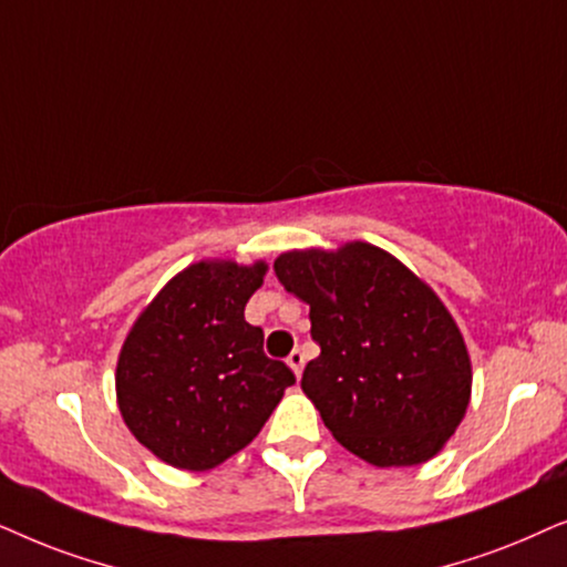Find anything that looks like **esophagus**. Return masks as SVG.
<instances>
[{
    "label": "esophagus",
    "mask_w": 567,
    "mask_h": 567,
    "mask_svg": "<svg viewBox=\"0 0 567 567\" xmlns=\"http://www.w3.org/2000/svg\"><path fill=\"white\" fill-rule=\"evenodd\" d=\"M288 365L292 368V373H296L298 379H300V373H303V365H306L303 352H300V350H292V352L288 354Z\"/></svg>",
    "instance_id": "obj_1"
}]
</instances>
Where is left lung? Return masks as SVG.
Listing matches in <instances>:
<instances>
[{"mask_svg": "<svg viewBox=\"0 0 567 567\" xmlns=\"http://www.w3.org/2000/svg\"><path fill=\"white\" fill-rule=\"evenodd\" d=\"M275 275L311 306L321 354L300 386L331 435L375 466L433 458L472 391L462 331L435 292L371 244L282 254Z\"/></svg>", "mask_w": 567, "mask_h": 567, "instance_id": "obj_1", "label": "left lung"}]
</instances>
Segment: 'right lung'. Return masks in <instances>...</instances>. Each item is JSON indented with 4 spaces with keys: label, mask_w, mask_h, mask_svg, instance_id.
<instances>
[{
    "label": "right lung",
    "mask_w": 567,
    "mask_h": 567,
    "mask_svg": "<svg viewBox=\"0 0 567 567\" xmlns=\"http://www.w3.org/2000/svg\"><path fill=\"white\" fill-rule=\"evenodd\" d=\"M267 264L199 261L173 277L118 354L126 427L178 470H213L259 435L296 373L264 352L246 303Z\"/></svg>",
    "instance_id": "right-lung-1"
}]
</instances>
